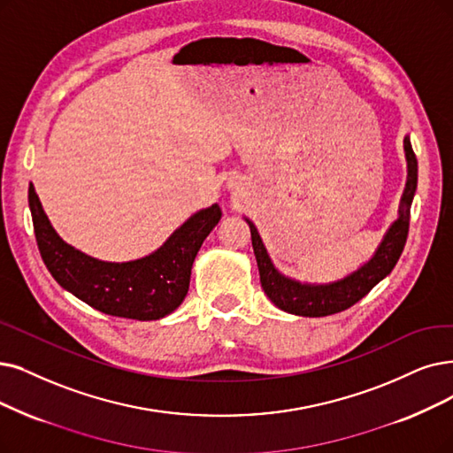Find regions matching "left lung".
<instances>
[{
	"instance_id": "obj_1",
	"label": "left lung",
	"mask_w": 453,
	"mask_h": 453,
	"mask_svg": "<svg viewBox=\"0 0 453 453\" xmlns=\"http://www.w3.org/2000/svg\"><path fill=\"white\" fill-rule=\"evenodd\" d=\"M403 150L407 159V182L402 195L400 210H397V219L388 226L373 257L343 279L333 282H301L297 279L286 277L275 267L273 260L269 258L255 223L245 217L250 228V240L260 271V282L271 303L279 306L280 311L296 316H331L349 309V306L363 299L375 284L381 282L390 273L397 260H400L407 242L411 204L416 191V182H418V164H416L409 135L403 139Z\"/></svg>"
}]
</instances>
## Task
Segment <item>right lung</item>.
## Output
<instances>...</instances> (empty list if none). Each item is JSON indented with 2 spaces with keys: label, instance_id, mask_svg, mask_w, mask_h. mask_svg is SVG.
Wrapping results in <instances>:
<instances>
[{
  "label": "right lung",
  "instance_id": "add662e5",
  "mask_svg": "<svg viewBox=\"0 0 453 453\" xmlns=\"http://www.w3.org/2000/svg\"><path fill=\"white\" fill-rule=\"evenodd\" d=\"M29 210L41 257L66 292L93 309L119 318L152 321L174 312L188 296L198 249L221 219V208L198 210L150 255L105 262L68 245L51 226L29 184Z\"/></svg>",
  "mask_w": 453,
  "mask_h": 453
}]
</instances>
